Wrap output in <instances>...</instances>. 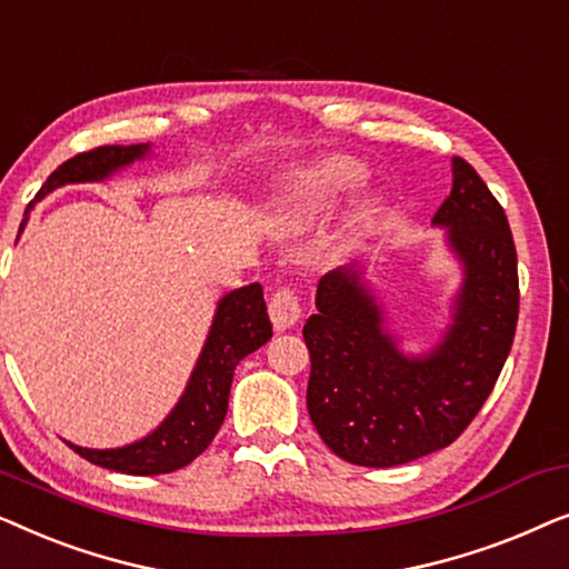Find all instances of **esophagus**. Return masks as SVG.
Segmentation results:
<instances>
[{
    "instance_id": "obj_1",
    "label": "esophagus",
    "mask_w": 569,
    "mask_h": 569,
    "mask_svg": "<svg viewBox=\"0 0 569 569\" xmlns=\"http://www.w3.org/2000/svg\"><path fill=\"white\" fill-rule=\"evenodd\" d=\"M300 313H302L300 298L292 287H279V290L271 295L269 316H271V323H274L277 331H284V329H290V326L298 323Z\"/></svg>"
}]
</instances>
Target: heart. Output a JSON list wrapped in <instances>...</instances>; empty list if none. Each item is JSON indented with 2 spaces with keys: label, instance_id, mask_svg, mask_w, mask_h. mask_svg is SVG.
<instances>
[{
  "label": "heart",
  "instance_id": "b5f03b06",
  "mask_svg": "<svg viewBox=\"0 0 569 569\" xmlns=\"http://www.w3.org/2000/svg\"><path fill=\"white\" fill-rule=\"evenodd\" d=\"M365 178V168L360 162L349 158H331L323 160L321 166L308 170L302 176V181L290 191V197H284L282 204H279V224L282 228H300V224H308L316 220L318 214L326 212L333 201H337L341 193L355 189ZM368 220V212H357L352 217V224L349 228L357 230L360 224Z\"/></svg>",
  "mask_w": 569,
  "mask_h": 569
}]
</instances>
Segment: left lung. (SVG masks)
<instances>
[{"mask_svg": "<svg viewBox=\"0 0 569 569\" xmlns=\"http://www.w3.org/2000/svg\"><path fill=\"white\" fill-rule=\"evenodd\" d=\"M463 263L453 323L430 355L407 357L360 271L318 282L302 337L310 352L308 415L339 458L388 469L446 448L479 415L518 323V256L500 201L463 158L432 217Z\"/></svg>", "mask_w": 569, "mask_h": 569, "instance_id": "obj_1", "label": "left lung"}]
</instances>
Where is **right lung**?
I'll use <instances>...</instances> for the list:
<instances>
[{
    "label": "right lung",
    "instance_id": "right-lung-1",
    "mask_svg": "<svg viewBox=\"0 0 569 569\" xmlns=\"http://www.w3.org/2000/svg\"><path fill=\"white\" fill-rule=\"evenodd\" d=\"M150 144H103L90 152H80L53 170L46 178L36 199L46 197L64 183L103 181L116 170L144 158ZM28 214V212H26ZM271 339V321L263 302L259 282L240 287L224 295L217 306L212 329L207 345L201 349L197 368L191 372L189 386L158 430L147 438L123 448L92 450L69 442V448L90 463L103 469L134 473V477H154L170 473L189 466L193 458L207 450L217 430L228 415V396L232 386V372L246 355H251Z\"/></svg>",
    "mask_w": 569,
    "mask_h": 569
}]
</instances>
